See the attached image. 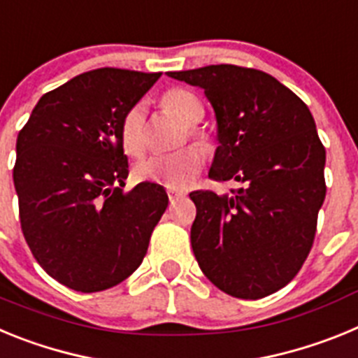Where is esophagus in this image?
I'll return each mask as SVG.
<instances>
[{
	"mask_svg": "<svg viewBox=\"0 0 358 358\" xmlns=\"http://www.w3.org/2000/svg\"><path fill=\"white\" fill-rule=\"evenodd\" d=\"M185 192H179V189H169V199H170V202H176L177 199H181V197H185Z\"/></svg>",
	"mask_w": 358,
	"mask_h": 358,
	"instance_id": "34e87169",
	"label": "esophagus"
}]
</instances>
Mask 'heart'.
I'll return each mask as SVG.
<instances>
[{"label":"heart","mask_w":358,"mask_h":358,"mask_svg":"<svg viewBox=\"0 0 358 358\" xmlns=\"http://www.w3.org/2000/svg\"><path fill=\"white\" fill-rule=\"evenodd\" d=\"M161 106L185 127H195L204 116V106L195 93L182 87L169 90L161 98ZM122 145L131 156H141L147 147L145 138V113L141 106L127 110L122 120ZM192 138L201 148H210V140L201 132L192 131ZM204 163L197 148H185L169 156H150L136 164L134 173L140 181L154 182L170 189H182L195 181Z\"/></svg>","instance_id":"heart-1"}]
</instances>
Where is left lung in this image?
I'll list each match as a JSON object with an SVG mask.
<instances>
[{
  "instance_id": "1",
  "label": "left lung",
  "mask_w": 358,
  "mask_h": 358,
  "mask_svg": "<svg viewBox=\"0 0 358 358\" xmlns=\"http://www.w3.org/2000/svg\"><path fill=\"white\" fill-rule=\"evenodd\" d=\"M169 77L201 87L217 118L208 176L231 194L192 192V249L215 287L260 299L301 268L322 206L327 150L301 98L268 73L218 64Z\"/></svg>"
}]
</instances>
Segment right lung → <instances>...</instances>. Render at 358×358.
<instances>
[{
	"mask_svg": "<svg viewBox=\"0 0 358 358\" xmlns=\"http://www.w3.org/2000/svg\"><path fill=\"white\" fill-rule=\"evenodd\" d=\"M161 73L100 68L43 94L15 143L14 186L37 264L77 292H100L140 267L169 206L163 186L129 176L122 120Z\"/></svg>",
	"mask_w": 358,
	"mask_h": 358,
	"instance_id": "right-lung-1",
	"label": "right lung"
}]
</instances>
